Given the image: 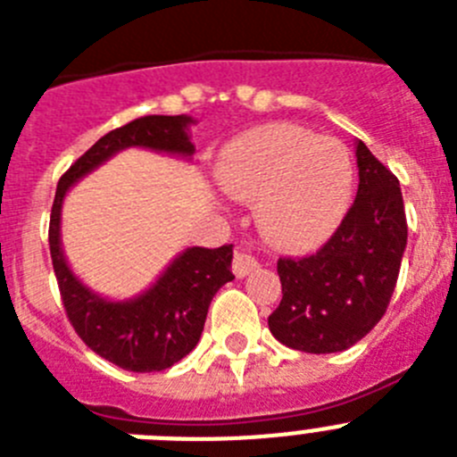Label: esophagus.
<instances>
[{
  "label": "esophagus",
  "instance_id": "obj_1",
  "mask_svg": "<svg viewBox=\"0 0 457 457\" xmlns=\"http://www.w3.org/2000/svg\"><path fill=\"white\" fill-rule=\"evenodd\" d=\"M256 268H258V261L252 256V253L237 252L236 256H233V274H236L237 278L247 277V274L253 272Z\"/></svg>",
  "mask_w": 457,
  "mask_h": 457
}]
</instances>
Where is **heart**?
Returning a JSON list of instances; mask_svg holds the SVG:
<instances>
[{
    "instance_id": "1",
    "label": "heart",
    "mask_w": 457,
    "mask_h": 457,
    "mask_svg": "<svg viewBox=\"0 0 457 457\" xmlns=\"http://www.w3.org/2000/svg\"><path fill=\"white\" fill-rule=\"evenodd\" d=\"M217 176L231 194L258 201V228L286 249L329 236L353 189L348 151L293 123L261 125L237 137L221 155Z\"/></svg>"
}]
</instances>
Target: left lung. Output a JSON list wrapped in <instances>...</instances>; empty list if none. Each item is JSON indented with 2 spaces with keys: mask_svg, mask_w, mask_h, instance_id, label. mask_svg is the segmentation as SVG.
<instances>
[{
  "mask_svg": "<svg viewBox=\"0 0 457 457\" xmlns=\"http://www.w3.org/2000/svg\"><path fill=\"white\" fill-rule=\"evenodd\" d=\"M359 189L334 236L304 258H278L281 302L268 318L278 343L341 353L385 316L407 245L398 179L357 141Z\"/></svg>",
  "mask_w": 457,
  "mask_h": 457,
  "instance_id": "obj_1",
  "label": "left lung"
}]
</instances>
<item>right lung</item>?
I'll return each instance as SVG.
<instances>
[{
	"label": "right lung",
	"instance_id": "1",
	"mask_svg": "<svg viewBox=\"0 0 457 457\" xmlns=\"http://www.w3.org/2000/svg\"><path fill=\"white\" fill-rule=\"evenodd\" d=\"M189 116H141L100 137L59 179L50 215V253L63 309L88 348L119 369L155 373L189 354L204 332L208 306L217 290L233 281V245L217 249L192 247L162 272L146 293L132 300H104L71 272L62 249V204L68 189L123 148L189 157L194 144Z\"/></svg>",
	"mask_w": 457,
	"mask_h": 457
}]
</instances>
